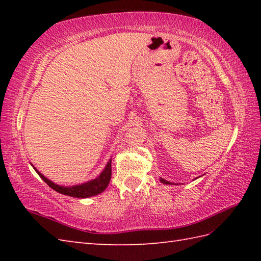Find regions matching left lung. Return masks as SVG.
<instances>
[{"mask_svg": "<svg viewBox=\"0 0 261 261\" xmlns=\"http://www.w3.org/2000/svg\"><path fill=\"white\" fill-rule=\"evenodd\" d=\"M160 181H162V182H163V184H166V185H168V184H171V182H170V181H167V180H165L164 178H160Z\"/></svg>", "mask_w": 261, "mask_h": 261, "instance_id": "obj_1", "label": "left lung"}]
</instances>
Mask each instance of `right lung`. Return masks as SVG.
<instances>
[{"instance_id":"right-lung-1","label":"right lung","mask_w":261,"mask_h":261,"mask_svg":"<svg viewBox=\"0 0 261 261\" xmlns=\"http://www.w3.org/2000/svg\"><path fill=\"white\" fill-rule=\"evenodd\" d=\"M36 171L38 173V175L40 176V178L45 181L49 187H51L53 190H55L60 194H64V195H68L71 197H79V198L91 197L94 195H97V194H99V193H102L105 188L108 187L109 182L111 180V175H112L111 160L108 163L107 167H105V169L102 171L101 175H99L97 178L93 179L91 181L84 182V184H82V185H76L73 187H64V186L56 185L51 180L46 178V177L43 176L41 173H39L37 169H36Z\"/></svg>"}]
</instances>
